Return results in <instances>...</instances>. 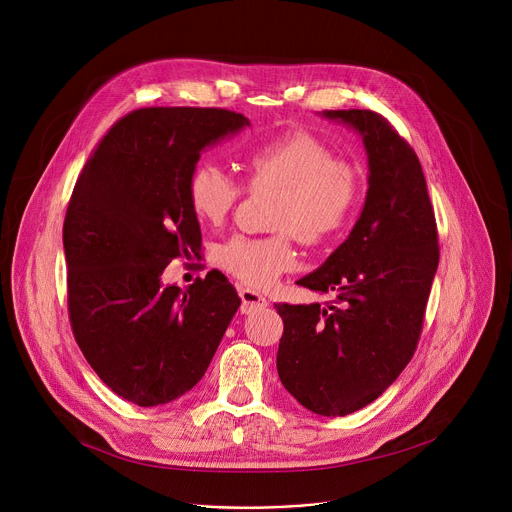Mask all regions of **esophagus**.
I'll return each mask as SVG.
<instances>
[{"label":"esophagus","mask_w":512,"mask_h":512,"mask_svg":"<svg viewBox=\"0 0 512 512\" xmlns=\"http://www.w3.org/2000/svg\"><path fill=\"white\" fill-rule=\"evenodd\" d=\"M239 296H241V300H243V308H245V312H251V310H263V308H267V306H269L267 298H263V296L259 294V291H255V289L243 287V289L239 291Z\"/></svg>","instance_id":"1"}]
</instances>
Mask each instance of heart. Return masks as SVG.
<instances>
[{"instance_id": "1", "label": "heart", "mask_w": 512, "mask_h": 512, "mask_svg": "<svg viewBox=\"0 0 512 512\" xmlns=\"http://www.w3.org/2000/svg\"><path fill=\"white\" fill-rule=\"evenodd\" d=\"M253 190H277L271 237L235 235L216 249L227 273L253 287H269L294 263L291 233L306 245L336 241L352 223L362 196L360 170L338 160L320 137L296 129L253 143L243 158ZM243 186L223 166L198 160L186 180V198L202 223L218 225L235 208Z\"/></svg>"}]
</instances>
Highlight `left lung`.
I'll use <instances>...</instances> for the list:
<instances>
[{
  "mask_svg": "<svg viewBox=\"0 0 512 512\" xmlns=\"http://www.w3.org/2000/svg\"><path fill=\"white\" fill-rule=\"evenodd\" d=\"M362 135L369 190L348 239L298 285L336 302L275 304L277 373L306 409L336 417L373 403L411 360L440 261L433 206L411 145L379 113L324 111Z\"/></svg>",
  "mask_w": 512,
  "mask_h": 512,
  "instance_id": "obj_1",
  "label": "left lung"
}]
</instances>
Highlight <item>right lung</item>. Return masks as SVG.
<instances>
[{"label":"right lung","mask_w":512,"mask_h":512,"mask_svg":"<svg viewBox=\"0 0 512 512\" xmlns=\"http://www.w3.org/2000/svg\"><path fill=\"white\" fill-rule=\"evenodd\" d=\"M249 125L216 107H145L99 141L72 190L64 227L68 318L99 379L139 407L170 403L206 373L241 306L225 275L162 285L200 251L186 180L206 145Z\"/></svg>","instance_id":"add662e5"}]
</instances>
